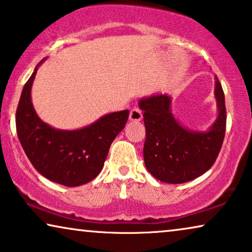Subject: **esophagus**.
Listing matches in <instances>:
<instances>
[{
	"instance_id": "obj_1",
	"label": "esophagus",
	"mask_w": 252,
	"mask_h": 252,
	"mask_svg": "<svg viewBox=\"0 0 252 252\" xmlns=\"http://www.w3.org/2000/svg\"><path fill=\"white\" fill-rule=\"evenodd\" d=\"M143 118V115H142V111L138 108H133L130 110L129 114V120L130 122H140Z\"/></svg>"
}]
</instances>
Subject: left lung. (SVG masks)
<instances>
[{
	"label": "left lung",
	"instance_id": "1",
	"mask_svg": "<svg viewBox=\"0 0 252 252\" xmlns=\"http://www.w3.org/2000/svg\"><path fill=\"white\" fill-rule=\"evenodd\" d=\"M215 97L218 116L206 132L182 126L171 112V97L167 94L140 100L147 135L144 163L153 177L165 183L182 184L201 176L214 165L226 129L225 96L217 77Z\"/></svg>",
	"mask_w": 252,
	"mask_h": 252
}]
</instances>
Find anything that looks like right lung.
Segmentation results:
<instances>
[{"label": "right lung", "instance_id": "1", "mask_svg": "<svg viewBox=\"0 0 252 252\" xmlns=\"http://www.w3.org/2000/svg\"><path fill=\"white\" fill-rule=\"evenodd\" d=\"M25 84L16 114L17 134L34 168L47 180L79 187L94 180L103 168L112 141L122 132L129 111L104 115L81 129L63 130L47 125L36 114L32 86L36 71Z\"/></svg>", "mask_w": 252, "mask_h": 252}]
</instances>
